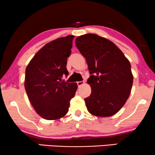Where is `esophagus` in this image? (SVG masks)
I'll return each instance as SVG.
<instances>
[{
    "mask_svg": "<svg viewBox=\"0 0 155 155\" xmlns=\"http://www.w3.org/2000/svg\"><path fill=\"white\" fill-rule=\"evenodd\" d=\"M85 83V81H78V82H77V84H78V86H81V85H83V84Z\"/></svg>",
    "mask_w": 155,
    "mask_h": 155,
    "instance_id": "34e87169",
    "label": "esophagus"
}]
</instances>
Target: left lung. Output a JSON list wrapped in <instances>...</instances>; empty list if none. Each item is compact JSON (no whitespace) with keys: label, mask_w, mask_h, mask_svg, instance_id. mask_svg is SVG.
<instances>
[{"label":"left lung","mask_w":155,"mask_h":155,"mask_svg":"<svg viewBox=\"0 0 155 155\" xmlns=\"http://www.w3.org/2000/svg\"><path fill=\"white\" fill-rule=\"evenodd\" d=\"M75 45L86 60L91 94L85 98L90 114L107 117L116 114L130 95L131 64L115 44L94 34L76 38Z\"/></svg>","instance_id":"obj_1"}]
</instances>
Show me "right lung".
<instances>
[{"instance_id":"1","label":"right lung","mask_w":155,"mask_h":155,"mask_svg":"<svg viewBox=\"0 0 155 155\" xmlns=\"http://www.w3.org/2000/svg\"><path fill=\"white\" fill-rule=\"evenodd\" d=\"M74 36L58 38L45 45L26 68L24 87L36 112L47 120L65 116L75 95L76 83L62 81L68 75L67 60L71 54Z\"/></svg>"}]
</instances>
